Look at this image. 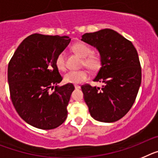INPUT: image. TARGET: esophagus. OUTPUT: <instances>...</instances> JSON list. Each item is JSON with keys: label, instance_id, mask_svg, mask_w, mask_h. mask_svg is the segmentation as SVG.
Returning a JSON list of instances; mask_svg holds the SVG:
<instances>
[{"label": "esophagus", "instance_id": "obj_1", "mask_svg": "<svg viewBox=\"0 0 158 158\" xmlns=\"http://www.w3.org/2000/svg\"><path fill=\"white\" fill-rule=\"evenodd\" d=\"M75 89H80V86H79V85H75Z\"/></svg>", "mask_w": 158, "mask_h": 158}]
</instances>
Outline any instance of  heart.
Here are the masks:
<instances>
[{
	"label": "heart",
	"instance_id": "obj_1",
	"mask_svg": "<svg viewBox=\"0 0 158 158\" xmlns=\"http://www.w3.org/2000/svg\"><path fill=\"white\" fill-rule=\"evenodd\" d=\"M72 50L75 54L83 58V65L88 68L90 71L96 72L101 68L102 58L97 53L93 52L92 48L86 44L76 43L72 46ZM56 68L60 71H65L66 66L65 54L61 52L56 59ZM88 79V72L86 70L80 71H71L65 74L64 79L66 83L72 84H79Z\"/></svg>",
	"mask_w": 158,
	"mask_h": 158
}]
</instances>
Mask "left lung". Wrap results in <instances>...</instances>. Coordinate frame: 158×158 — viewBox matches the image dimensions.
<instances>
[{
    "label": "left lung",
    "instance_id": "left-lung-1",
    "mask_svg": "<svg viewBox=\"0 0 158 158\" xmlns=\"http://www.w3.org/2000/svg\"><path fill=\"white\" fill-rule=\"evenodd\" d=\"M82 40L98 49L102 58V67L93 80L102 87H81L89 112L99 122H116L132 107L142 82L137 50L131 41L109 28L85 33Z\"/></svg>",
    "mask_w": 158,
    "mask_h": 158
}]
</instances>
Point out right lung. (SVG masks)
<instances>
[{"mask_svg": "<svg viewBox=\"0 0 158 158\" xmlns=\"http://www.w3.org/2000/svg\"><path fill=\"white\" fill-rule=\"evenodd\" d=\"M70 41L67 35L32 34L22 41L9 63L12 102L20 117L35 128L55 129L68 117L67 106L75 87L57 86L63 78L56 59Z\"/></svg>", "mask_w": 158, "mask_h": 158, "instance_id": "add662e5", "label": "right lung"}]
</instances>
